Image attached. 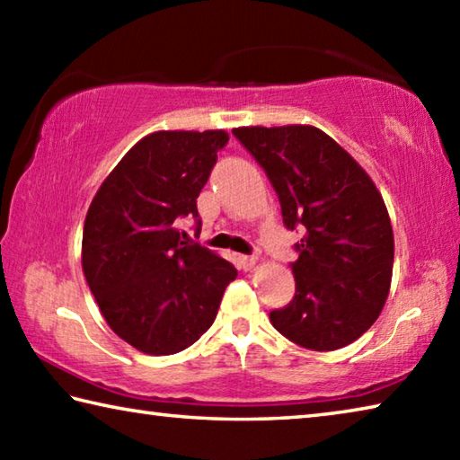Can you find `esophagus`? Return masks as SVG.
<instances>
[{
    "label": "esophagus",
    "instance_id": "obj_1",
    "mask_svg": "<svg viewBox=\"0 0 460 460\" xmlns=\"http://www.w3.org/2000/svg\"><path fill=\"white\" fill-rule=\"evenodd\" d=\"M237 261H239V268L247 271V270H252L255 266L258 258H255V255H239Z\"/></svg>",
    "mask_w": 460,
    "mask_h": 460
}]
</instances>
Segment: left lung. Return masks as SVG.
Returning <instances> with one entry per match:
<instances>
[{
	"label": "left lung",
	"mask_w": 460,
	"mask_h": 460,
	"mask_svg": "<svg viewBox=\"0 0 460 460\" xmlns=\"http://www.w3.org/2000/svg\"><path fill=\"white\" fill-rule=\"evenodd\" d=\"M233 136L270 178L286 229L305 233L290 263L296 294L271 310V324L305 349L347 347L377 321L389 294L394 231L384 199L351 155L313 126L237 128Z\"/></svg>",
	"instance_id": "left-lung-1"
}]
</instances>
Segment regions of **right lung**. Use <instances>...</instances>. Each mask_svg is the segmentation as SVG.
I'll return each instance as SVG.
<instances>
[{"instance_id": "obj_1", "label": "right lung", "mask_w": 460, "mask_h": 460, "mask_svg": "<svg viewBox=\"0 0 460 460\" xmlns=\"http://www.w3.org/2000/svg\"><path fill=\"white\" fill-rule=\"evenodd\" d=\"M229 136L223 129L155 131L131 147L93 199L83 227V271L107 324L137 351L172 355L213 324L233 263L184 241L200 231L197 199Z\"/></svg>"}]
</instances>
